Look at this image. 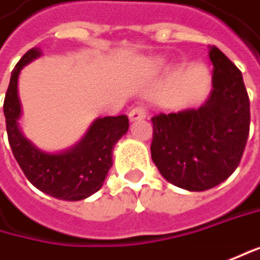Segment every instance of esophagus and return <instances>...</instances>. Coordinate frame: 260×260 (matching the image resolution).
Returning <instances> with one entry per match:
<instances>
[{"instance_id": "34e87169", "label": "esophagus", "mask_w": 260, "mask_h": 260, "mask_svg": "<svg viewBox=\"0 0 260 260\" xmlns=\"http://www.w3.org/2000/svg\"><path fill=\"white\" fill-rule=\"evenodd\" d=\"M146 108L143 106V105H138V106H135L130 112H128V118L132 121H136V120H142V118H145L146 117Z\"/></svg>"}]
</instances>
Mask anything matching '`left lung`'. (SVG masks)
<instances>
[{
	"instance_id": "1",
	"label": "left lung",
	"mask_w": 260,
	"mask_h": 260,
	"mask_svg": "<svg viewBox=\"0 0 260 260\" xmlns=\"http://www.w3.org/2000/svg\"><path fill=\"white\" fill-rule=\"evenodd\" d=\"M213 90L198 109L152 117L151 157L166 180L186 191H206L238 167L250 130V101L241 71L209 47Z\"/></svg>"
}]
</instances>
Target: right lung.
<instances>
[{
	"instance_id": "right-lung-1",
	"label": "right lung",
	"mask_w": 260,
	"mask_h": 260,
	"mask_svg": "<svg viewBox=\"0 0 260 260\" xmlns=\"http://www.w3.org/2000/svg\"><path fill=\"white\" fill-rule=\"evenodd\" d=\"M40 54V48H30L11 72L4 99L9 143L16 161L35 188L59 200H84L102 188L112 167V149L127 133L128 118L127 115L98 118L83 139L63 152L48 154L38 149L19 128L17 120L22 109L17 96V80L20 69Z\"/></svg>"
}]
</instances>
